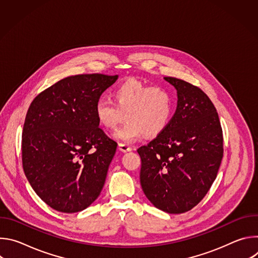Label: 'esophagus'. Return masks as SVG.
Returning a JSON list of instances; mask_svg holds the SVG:
<instances>
[{
	"label": "esophagus",
	"mask_w": 258,
	"mask_h": 258,
	"mask_svg": "<svg viewBox=\"0 0 258 258\" xmlns=\"http://www.w3.org/2000/svg\"><path fill=\"white\" fill-rule=\"evenodd\" d=\"M118 148H119V150H120L121 152H123V153L132 151V147H131L130 145H127V144H122V143H120V144H118Z\"/></svg>",
	"instance_id": "esophagus-1"
}]
</instances>
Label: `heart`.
<instances>
[{
	"label": "heart",
	"mask_w": 258,
	"mask_h": 258,
	"mask_svg": "<svg viewBox=\"0 0 258 258\" xmlns=\"http://www.w3.org/2000/svg\"><path fill=\"white\" fill-rule=\"evenodd\" d=\"M113 101L104 97L95 104L99 123L107 128H115L124 118L127 121L114 132V137L133 142L144 135L157 137L168 126L173 113V99L160 87H150L136 79L118 84L112 91Z\"/></svg>",
	"instance_id": "1"
}]
</instances>
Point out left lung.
Wrapping results in <instances>:
<instances>
[{
  "instance_id": "obj_1",
  "label": "left lung",
  "mask_w": 258,
  "mask_h": 258,
  "mask_svg": "<svg viewBox=\"0 0 258 258\" xmlns=\"http://www.w3.org/2000/svg\"><path fill=\"white\" fill-rule=\"evenodd\" d=\"M177 93L166 130L138 149L141 186L146 197L167 213L195 207L213 183L224 155L223 130L208 96L198 87L164 78Z\"/></svg>"
}]
</instances>
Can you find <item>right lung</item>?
Listing matches in <instances>:
<instances>
[{
	"mask_svg": "<svg viewBox=\"0 0 258 258\" xmlns=\"http://www.w3.org/2000/svg\"><path fill=\"white\" fill-rule=\"evenodd\" d=\"M118 76L65 78L31 102L22 131V165L31 188L53 209L73 213L100 195L117 143L95 114V104Z\"/></svg>",
	"mask_w": 258,
	"mask_h": 258,
	"instance_id": "right-lung-1",
	"label": "right lung"
}]
</instances>
